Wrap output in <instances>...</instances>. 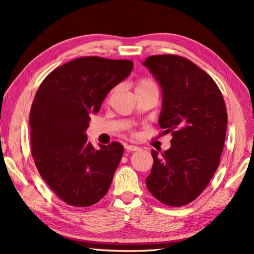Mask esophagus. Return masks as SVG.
Here are the masks:
<instances>
[{"instance_id":"34e87169","label":"esophagus","mask_w":254,"mask_h":254,"mask_svg":"<svg viewBox=\"0 0 254 254\" xmlns=\"http://www.w3.org/2000/svg\"><path fill=\"white\" fill-rule=\"evenodd\" d=\"M126 149H127V151H139L140 150V147L134 146V144H127Z\"/></svg>"}]
</instances>
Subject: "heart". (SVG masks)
<instances>
[{"mask_svg": "<svg viewBox=\"0 0 254 254\" xmlns=\"http://www.w3.org/2000/svg\"><path fill=\"white\" fill-rule=\"evenodd\" d=\"M148 87H156V84L149 79H141L139 80L138 82L135 84V90L136 89H142V88H148ZM114 92V90H113Z\"/></svg>", "mask_w": 254, "mask_h": 254, "instance_id": "1", "label": "heart"}]
</instances>
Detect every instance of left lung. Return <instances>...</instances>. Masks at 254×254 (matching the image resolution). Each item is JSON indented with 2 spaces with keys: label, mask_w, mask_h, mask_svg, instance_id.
Here are the masks:
<instances>
[{
  "label": "left lung",
  "mask_w": 254,
  "mask_h": 254,
  "mask_svg": "<svg viewBox=\"0 0 254 254\" xmlns=\"http://www.w3.org/2000/svg\"><path fill=\"white\" fill-rule=\"evenodd\" d=\"M142 64L162 89L159 127L173 135L168 150L151 151L154 164L147 188L166 206H185L202 193L218 168L226 106L211 76L190 60L154 55Z\"/></svg>",
  "instance_id": "8db88e82"
}]
</instances>
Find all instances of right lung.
Listing matches in <instances>:
<instances>
[{
    "instance_id": "add662e5",
    "label": "right lung",
    "mask_w": 254,
    "mask_h": 254,
    "mask_svg": "<svg viewBox=\"0 0 254 254\" xmlns=\"http://www.w3.org/2000/svg\"><path fill=\"white\" fill-rule=\"evenodd\" d=\"M132 69L127 60L75 59L52 71L36 92L29 115L36 167L70 206H92L111 187L124 148L114 141L95 149L86 131L90 115Z\"/></svg>"
}]
</instances>
